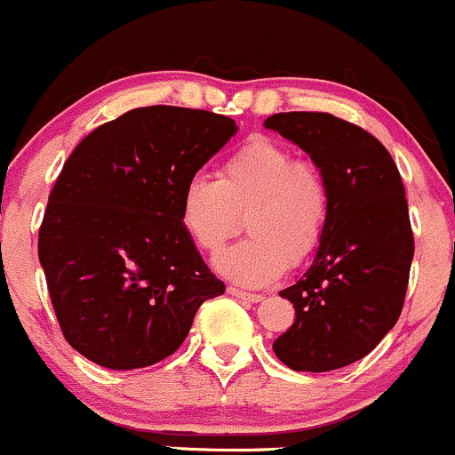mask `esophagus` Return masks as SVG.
<instances>
[{
  "label": "esophagus",
  "mask_w": 455,
  "mask_h": 455,
  "mask_svg": "<svg viewBox=\"0 0 455 455\" xmlns=\"http://www.w3.org/2000/svg\"><path fill=\"white\" fill-rule=\"evenodd\" d=\"M228 293H231V296L239 298V300H246V302H261V300H263L261 293L242 291V289H237V287H228Z\"/></svg>",
  "instance_id": "obj_1"
}]
</instances>
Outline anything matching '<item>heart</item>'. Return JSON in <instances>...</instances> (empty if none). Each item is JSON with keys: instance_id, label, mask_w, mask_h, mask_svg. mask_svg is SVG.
<instances>
[{"instance_id": "obj_1", "label": "heart", "mask_w": 455, "mask_h": 455, "mask_svg": "<svg viewBox=\"0 0 455 455\" xmlns=\"http://www.w3.org/2000/svg\"><path fill=\"white\" fill-rule=\"evenodd\" d=\"M331 186L322 168L281 140L251 136L218 168V179L189 177L179 218L203 252L216 254L248 216L251 239L228 248L216 267L243 287L278 281L289 261L311 257L331 218Z\"/></svg>"}]
</instances>
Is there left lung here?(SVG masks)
Returning <instances> with one entry per match:
<instances>
[{"label": "left lung", "instance_id": "8db88e82", "mask_svg": "<svg viewBox=\"0 0 455 455\" xmlns=\"http://www.w3.org/2000/svg\"><path fill=\"white\" fill-rule=\"evenodd\" d=\"M266 127L311 155L332 198L311 267L281 291L296 322L274 354L293 371H332L367 356L402 313L414 254L406 189L391 153L358 124L283 112Z\"/></svg>", "mask_w": 455, "mask_h": 455}]
</instances>
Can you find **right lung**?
Returning <instances> with one entry per match:
<instances>
[{
    "label": "right lung",
    "mask_w": 455,
    "mask_h": 455,
    "mask_svg": "<svg viewBox=\"0 0 455 455\" xmlns=\"http://www.w3.org/2000/svg\"><path fill=\"white\" fill-rule=\"evenodd\" d=\"M237 132L207 109L151 106L88 133L64 162L38 259L64 339L108 369L164 361L224 283L179 218L181 192Z\"/></svg>",
    "instance_id": "obj_1"
}]
</instances>
